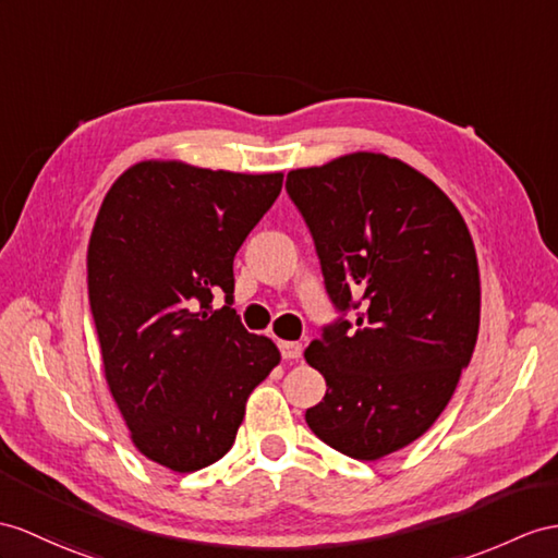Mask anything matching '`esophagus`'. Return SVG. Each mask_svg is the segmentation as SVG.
Here are the masks:
<instances>
[{
	"label": "esophagus",
	"instance_id": "1",
	"mask_svg": "<svg viewBox=\"0 0 558 558\" xmlns=\"http://www.w3.org/2000/svg\"><path fill=\"white\" fill-rule=\"evenodd\" d=\"M279 350H281V357L283 360H298V357L303 355V345L301 343H293V341H281Z\"/></svg>",
	"mask_w": 558,
	"mask_h": 558
}]
</instances>
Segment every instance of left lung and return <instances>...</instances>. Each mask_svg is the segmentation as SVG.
I'll use <instances>...</instances> for the list:
<instances>
[{
  "label": "left lung",
  "mask_w": 558,
  "mask_h": 558,
  "mask_svg": "<svg viewBox=\"0 0 558 558\" xmlns=\"http://www.w3.org/2000/svg\"><path fill=\"white\" fill-rule=\"evenodd\" d=\"M287 192L341 312L305 350L326 381L305 421L333 450L381 459L424 436L471 362L481 324L471 234L428 177L384 154L291 170Z\"/></svg>",
  "instance_id": "left-lung-1"
}]
</instances>
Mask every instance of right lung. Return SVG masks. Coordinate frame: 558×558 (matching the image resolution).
<instances>
[{
    "label": "right lung",
    "instance_id": "1",
    "mask_svg": "<svg viewBox=\"0 0 558 558\" xmlns=\"http://www.w3.org/2000/svg\"><path fill=\"white\" fill-rule=\"evenodd\" d=\"M281 182L144 160L108 189L94 222L87 287L106 381L134 447L170 471L232 450L251 390L281 360L232 307L234 255Z\"/></svg>",
    "mask_w": 558,
    "mask_h": 558
}]
</instances>
